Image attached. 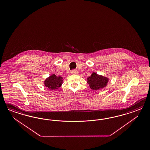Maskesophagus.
<instances>
[{
  "label": "esophagus",
  "mask_w": 150,
  "mask_h": 150,
  "mask_svg": "<svg viewBox=\"0 0 150 150\" xmlns=\"http://www.w3.org/2000/svg\"><path fill=\"white\" fill-rule=\"evenodd\" d=\"M71 73L72 74H79V71L76 70H73L71 71Z\"/></svg>",
  "instance_id": "obj_1"
}]
</instances>
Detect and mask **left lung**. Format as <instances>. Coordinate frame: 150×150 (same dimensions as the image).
Segmentation results:
<instances>
[{"label": "left lung", "instance_id": "1", "mask_svg": "<svg viewBox=\"0 0 150 150\" xmlns=\"http://www.w3.org/2000/svg\"><path fill=\"white\" fill-rule=\"evenodd\" d=\"M108 80V78L93 72L91 76L87 78V83L92 90H98L106 86Z\"/></svg>", "mask_w": 150, "mask_h": 150}]
</instances>
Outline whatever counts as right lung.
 I'll return each mask as SVG.
<instances>
[{
    "instance_id": "right-lung-1",
    "label": "right lung",
    "mask_w": 150,
    "mask_h": 150,
    "mask_svg": "<svg viewBox=\"0 0 150 150\" xmlns=\"http://www.w3.org/2000/svg\"><path fill=\"white\" fill-rule=\"evenodd\" d=\"M63 77L60 76H56L55 74H52L47 77L44 82L45 86L51 90H58L63 83Z\"/></svg>"
}]
</instances>
